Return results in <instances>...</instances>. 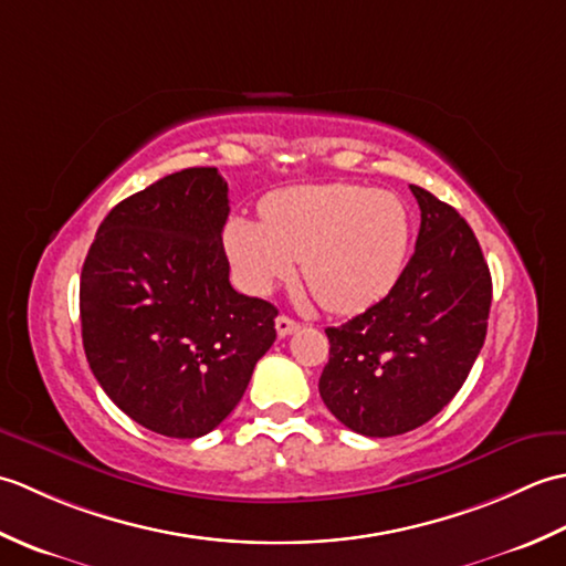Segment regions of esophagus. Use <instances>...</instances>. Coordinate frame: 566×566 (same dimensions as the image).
<instances>
[{
	"label": "esophagus",
	"mask_w": 566,
	"mask_h": 566,
	"mask_svg": "<svg viewBox=\"0 0 566 566\" xmlns=\"http://www.w3.org/2000/svg\"><path fill=\"white\" fill-rule=\"evenodd\" d=\"M274 328H276V335H280V338H286V335H292L298 328V323L290 316H276Z\"/></svg>",
	"instance_id": "obj_1"
}]
</instances>
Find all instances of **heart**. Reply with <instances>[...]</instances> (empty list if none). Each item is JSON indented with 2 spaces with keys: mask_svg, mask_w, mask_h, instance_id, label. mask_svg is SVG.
<instances>
[{
  "mask_svg": "<svg viewBox=\"0 0 566 566\" xmlns=\"http://www.w3.org/2000/svg\"><path fill=\"white\" fill-rule=\"evenodd\" d=\"M411 213L394 191L363 185H298L260 201V221L233 216L223 252L238 284L270 294L302 260V280L333 314L381 302L411 248Z\"/></svg>",
  "mask_w": 566,
  "mask_h": 566,
  "instance_id": "1",
  "label": "heart"
}]
</instances>
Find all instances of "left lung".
<instances>
[{"mask_svg": "<svg viewBox=\"0 0 566 566\" xmlns=\"http://www.w3.org/2000/svg\"><path fill=\"white\" fill-rule=\"evenodd\" d=\"M411 191L420 231L401 276L365 314L326 328L321 399L367 438L401 436L438 416L486 338L491 274L474 231L450 203Z\"/></svg>", "mask_w": 566, "mask_h": 566, "instance_id": "1", "label": "left lung"}]
</instances>
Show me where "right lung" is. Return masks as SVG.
<instances>
[{
	"label": "right lung",
	"mask_w": 566,
	"mask_h": 566,
	"mask_svg": "<svg viewBox=\"0 0 566 566\" xmlns=\"http://www.w3.org/2000/svg\"><path fill=\"white\" fill-rule=\"evenodd\" d=\"M228 185L189 167L102 221L80 276L84 355L106 396L167 438H201L243 399L276 308L228 282Z\"/></svg>",
	"instance_id": "obj_1"
}]
</instances>
